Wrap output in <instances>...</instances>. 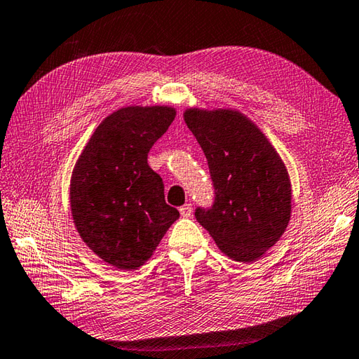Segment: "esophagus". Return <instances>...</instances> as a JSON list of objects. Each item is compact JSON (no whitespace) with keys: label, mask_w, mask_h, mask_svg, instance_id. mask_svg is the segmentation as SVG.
<instances>
[{"label":"esophagus","mask_w":359,"mask_h":359,"mask_svg":"<svg viewBox=\"0 0 359 359\" xmlns=\"http://www.w3.org/2000/svg\"><path fill=\"white\" fill-rule=\"evenodd\" d=\"M179 212H180V215L184 216V217H189V216H191V213H193V205H191V203H185V205H182L179 208Z\"/></svg>","instance_id":"1"}]
</instances>
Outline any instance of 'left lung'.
<instances>
[{"instance_id":"obj_1","label":"left lung","mask_w":359,"mask_h":359,"mask_svg":"<svg viewBox=\"0 0 359 359\" xmlns=\"http://www.w3.org/2000/svg\"><path fill=\"white\" fill-rule=\"evenodd\" d=\"M208 161L212 207L196 219L224 254L250 263L278 241L290 222L291 184L277 151L257 126L233 110L185 111Z\"/></svg>"}]
</instances>
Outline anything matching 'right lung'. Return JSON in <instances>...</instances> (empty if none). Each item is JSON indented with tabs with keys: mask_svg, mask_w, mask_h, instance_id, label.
I'll use <instances>...</instances> for the list:
<instances>
[{
	"mask_svg": "<svg viewBox=\"0 0 359 359\" xmlns=\"http://www.w3.org/2000/svg\"><path fill=\"white\" fill-rule=\"evenodd\" d=\"M175 118L171 107H126L97 126L69 187L81 238L105 263L137 269L179 217L147 154Z\"/></svg>",
	"mask_w": 359,
	"mask_h": 359,
	"instance_id": "add662e5",
	"label": "right lung"
}]
</instances>
